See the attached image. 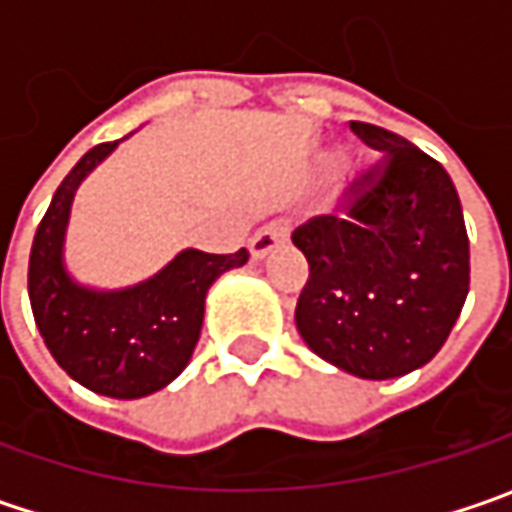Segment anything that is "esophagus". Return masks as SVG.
Listing matches in <instances>:
<instances>
[{
  "label": "esophagus",
  "instance_id": "obj_1",
  "mask_svg": "<svg viewBox=\"0 0 512 512\" xmlns=\"http://www.w3.org/2000/svg\"><path fill=\"white\" fill-rule=\"evenodd\" d=\"M285 230L287 225L282 219H273V222H267L262 230H256V236L250 239V256H253V259H265L267 253L282 242Z\"/></svg>",
  "mask_w": 512,
  "mask_h": 512
}]
</instances>
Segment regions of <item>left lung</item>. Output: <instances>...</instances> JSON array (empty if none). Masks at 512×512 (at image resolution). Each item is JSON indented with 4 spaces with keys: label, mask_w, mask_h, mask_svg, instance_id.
Wrapping results in <instances>:
<instances>
[{
    "label": "left lung",
    "mask_w": 512,
    "mask_h": 512,
    "mask_svg": "<svg viewBox=\"0 0 512 512\" xmlns=\"http://www.w3.org/2000/svg\"><path fill=\"white\" fill-rule=\"evenodd\" d=\"M384 153L342 193V213L293 230L310 276L296 302L305 344L359 379H396L447 342L470 290V242L447 170L393 130L350 122Z\"/></svg>",
    "instance_id": "1"
}]
</instances>
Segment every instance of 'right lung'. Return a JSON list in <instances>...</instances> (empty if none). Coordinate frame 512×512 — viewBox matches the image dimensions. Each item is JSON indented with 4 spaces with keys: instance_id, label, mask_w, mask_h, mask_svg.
Listing matches in <instances>:
<instances>
[{
    "instance_id": "add662e5",
    "label": "right lung",
    "mask_w": 512,
    "mask_h": 512,
    "mask_svg": "<svg viewBox=\"0 0 512 512\" xmlns=\"http://www.w3.org/2000/svg\"><path fill=\"white\" fill-rule=\"evenodd\" d=\"M116 145L90 148L56 187L30 247L28 293L50 356L70 379L110 399H142L185 370L202 333L207 287L250 253L182 250L148 282L125 290L76 285L62 262L70 202Z\"/></svg>"
}]
</instances>
